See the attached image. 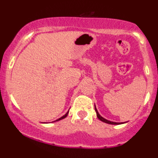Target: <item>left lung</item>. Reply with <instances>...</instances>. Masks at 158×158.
Masks as SVG:
<instances>
[{
	"instance_id": "1",
	"label": "left lung",
	"mask_w": 158,
	"mask_h": 158,
	"mask_svg": "<svg viewBox=\"0 0 158 158\" xmlns=\"http://www.w3.org/2000/svg\"><path fill=\"white\" fill-rule=\"evenodd\" d=\"M95 111H96L97 117H98V118L99 119V120H101L102 122H105V123L110 124V125H119V124H122V123H118V122H111V121H109V120H107V119L104 118H103V117H102V116L100 115V114H99V113L98 112V111H97L96 108H95Z\"/></svg>"
}]
</instances>
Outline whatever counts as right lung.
Returning <instances> with one entry per match:
<instances>
[{"instance_id":"obj_1","label":"right lung","mask_w":158,"mask_h":158,"mask_svg":"<svg viewBox=\"0 0 158 158\" xmlns=\"http://www.w3.org/2000/svg\"><path fill=\"white\" fill-rule=\"evenodd\" d=\"M68 113H69V111H67V113H66V114H65V115L62 116V117H61V118H59V119H57V120H56V121H60V120H62V119L65 118H66V116H67V115H68Z\"/></svg>"}]
</instances>
